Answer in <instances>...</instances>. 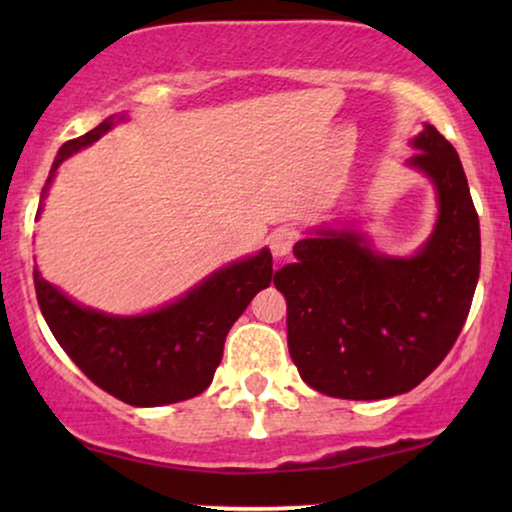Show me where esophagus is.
I'll return each instance as SVG.
<instances>
[{
    "instance_id": "1",
    "label": "esophagus",
    "mask_w": 512,
    "mask_h": 512,
    "mask_svg": "<svg viewBox=\"0 0 512 512\" xmlns=\"http://www.w3.org/2000/svg\"><path fill=\"white\" fill-rule=\"evenodd\" d=\"M296 233L289 228H279L270 237V251L275 258H286L293 251V244H296Z\"/></svg>"
}]
</instances>
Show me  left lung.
Here are the masks:
<instances>
[{
	"mask_svg": "<svg viewBox=\"0 0 512 512\" xmlns=\"http://www.w3.org/2000/svg\"><path fill=\"white\" fill-rule=\"evenodd\" d=\"M410 167L429 174L438 221L410 258L380 256L361 235L319 230L275 272L286 340L303 382L333 398L405 394L440 366L471 310L480 275V221L454 146L424 125Z\"/></svg>",
	"mask_w": 512,
	"mask_h": 512,
	"instance_id": "obj_1",
	"label": "left lung"
}]
</instances>
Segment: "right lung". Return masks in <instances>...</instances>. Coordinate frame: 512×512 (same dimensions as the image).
<instances>
[{"label":"right lung","mask_w":512,"mask_h":512,"mask_svg":"<svg viewBox=\"0 0 512 512\" xmlns=\"http://www.w3.org/2000/svg\"><path fill=\"white\" fill-rule=\"evenodd\" d=\"M111 125L114 118H107L60 146L41 202L62 160L97 142ZM270 282L272 254L263 249L214 272L177 303L142 317H111L76 305L34 268L41 314L60 347L90 382L137 408L179 403L202 394L214 380L230 326Z\"/></svg>","instance_id":"add662e5"}]
</instances>
